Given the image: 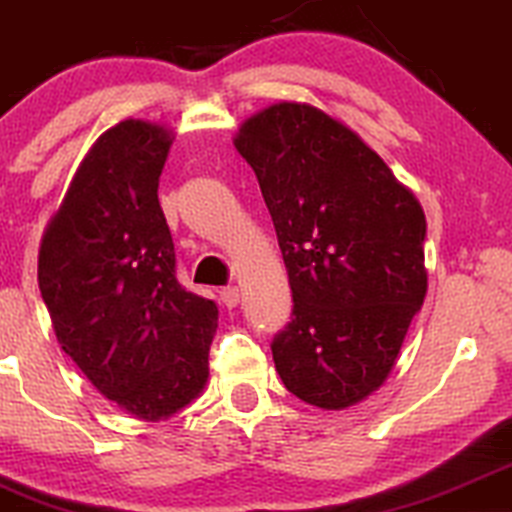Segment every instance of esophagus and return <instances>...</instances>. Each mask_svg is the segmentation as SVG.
<instances>
[{"label": "esophagus", "mask_w": 512, "mask_h": 512, "mask_svg": "<svg viewBox=\"0 0 512 512\" xmlns=\"http://www.w3.org/2000/svg\"><path fill=\"white\" fill-rule=\"evenodd\" d=\"M239 287H234V285H229V287H222L220 290V300H222V304H225L227 309H232V307H237L239 304Z\"/></svg>", "instance_id": "34e87169"}]
</instances>
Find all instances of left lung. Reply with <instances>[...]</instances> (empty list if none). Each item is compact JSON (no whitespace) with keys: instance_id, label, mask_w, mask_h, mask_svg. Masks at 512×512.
<instances>
[{"instance_id":"left-lung-1","label":"left lung","mask_w":512,"mask_h":512,"mask_svg":"<svg viewBox=\"0 0 512 512\" xmlns=\"http://www.w3.org/2000/svg\"><path fill=\"white\" fill-rule=\"evenodd\" d=\"M292 290L271 350L287 392L326 411L382 387L428 290L426 215L341 120L280 101L241 123Z\"/></svg>"}]
</instances>
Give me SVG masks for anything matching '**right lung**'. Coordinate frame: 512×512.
I'll list each match as a JSON object with an SVG mask.
<instances>
[{
	"label": "right lung",
	"mask_w": 512,
	"mask_h": 512,
	"mask_svg": "<svg viewBox=\"0 0 512 512\" xmlns=\"http://www.w3.org/2000/svg\"><path fill=\"white\" fill-rule=\"evenodd\" d=\"M174 132L120 120L91 145L50 217L38 287L62 350L106 399L164 421L208 382L217 304L176 280L159 205Z\"/></svg>",
	"instance_id": "1"
}]
</instances>
